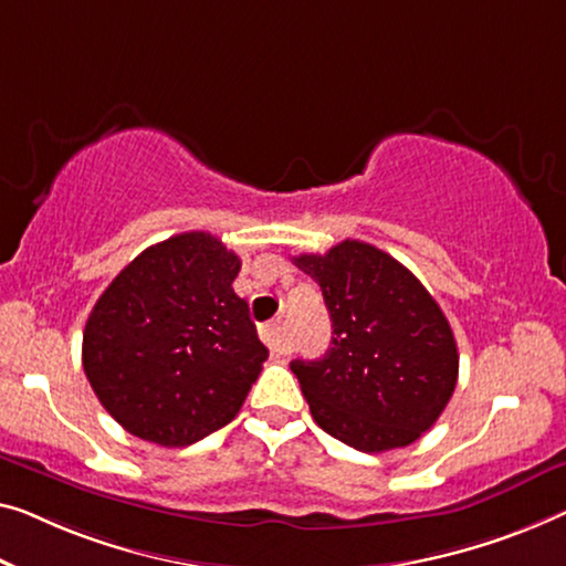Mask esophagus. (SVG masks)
<instances>
[{"instance_id":"obj_1","label":"esophagus","mask_w":566,"mask_h":566,"mask_svg":"<svg viewBox=\"0 0 566 566\" xmlns=\"http://www.w3.org/2000/svg\"><path fill=\"white\" fill-rule=\"evenodd\" d=\"M261 340L269 345V350L272 353H284V331L280 323L266 325L264 331H261Z\"/></svg>"}]
</instances>
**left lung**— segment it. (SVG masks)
Instances as JSON below:
<instances>
[{
	"mask_svg": "<svg viewBox=\"0 0 566 566\" xmlns=\"http://www.w3.org/2000/svg\"><path fill=\"white\" fill-rule=\"evenodd\" d=\"M323 290L333 340L319 360H292L312 419L360 452L417 442L458 384L444 312L407 266L364 241L294 256Z\"/></svg>",
	"mask_w": 566,
	"mask_h": 566,
	"instance_id": "obj_1",
	"label": "left lung"
}]
</instances>
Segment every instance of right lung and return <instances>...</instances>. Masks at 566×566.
<instances>
[{"mask_svg": "<svg viewBox=\"0 0 566 566\" xmlns=\"http://www.w3.org/2000/svg\"><path fill=\"white\" fill-rule=\"evenodd\" d=\"M239 269L216 235L177 233L101 294L83 331V370L126 432L188 447L239 415L269 356L233 292Z\"/></svg>", "mask_w": 566, "mask_h": 566, "instance_id": "1", "label": "right lung"}]
</instances>
